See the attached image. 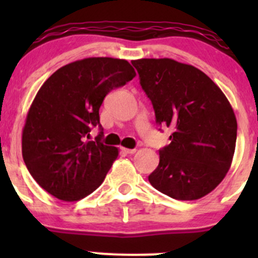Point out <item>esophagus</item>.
Returning a JSON list of instances; mask_svg holds the SVG:
<instances>
[{"instance_id":"obj_1","label":"esophagus","mask_w":258,"mask_h":258,"mask_svg":"<svg viewBox=\"0 0 258 258\" xmlns=\"http://www.w3.org/2000/svg\"><path fill=\"white\" fill-rule=\"evenodd\" d=\"M121 150L123 151L124 153H135V152H136V148H126V147H121Z\"/></svg>"}]
</instances>
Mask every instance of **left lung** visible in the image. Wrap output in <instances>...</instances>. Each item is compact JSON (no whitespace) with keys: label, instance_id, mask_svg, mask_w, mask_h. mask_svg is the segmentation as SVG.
Listing matches in <instances>:
<instances>
[{"label":"left lung","instance_id":"left-lung-1","mask_svg":"<svg viewBox=\"0 0 258 258\" xmlns=\"http://www.w3.org/2000/svg\"><path fill=\"white\" fill-rule=\"evenodd\" d=\"M132 64L152 102L156 122L173 131L148 181L175 200L206 196L232 163L237 139L232 106L221 88L191 64L172 58H141Z\"/></svg>","mask_w":258,"mask_h":258}]
</instances>
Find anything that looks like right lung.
<instances>
[{
    "label": "right lung",
    "mask_w": 258,
    "mask_h": 258,
    "mask_svg": "<svg viewBox=\"0 0 258 258\" xmlns=\"http://www.w3.org/2000/svg\"><path fill=\"white\" fill-rule=\"evenodd\" d=\"M136 76L126 59L88 57L57 70L41 86L22 130V157L49 195L79 201L98 188L118 148L88 141L103 98Z\"/></svg>",
    "instance_id": "add662e5"
}]
</instances>
